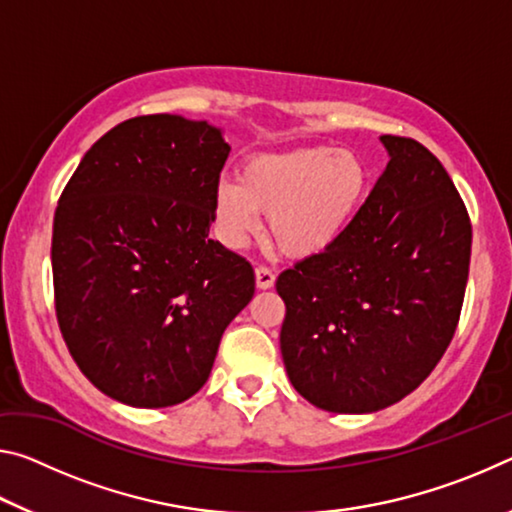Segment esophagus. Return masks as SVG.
I'll use <instances>...</instances> for the list:
<instances>
[{"label": "esophagus", "mask_w": 512, "mask_h": 512, "mask_svg": "<svg viewBox=\"0 0 512 512\" xmlns=\"http://www.w3.org/2000/svg\"><path fill=\"white\" fill-rule=\"evenodd\" d=\"M255 282H257V289H271L275 284V273L266 266H257L255 268Z\"/></svg>", "instance_id": "34e87169"}]
</instances>
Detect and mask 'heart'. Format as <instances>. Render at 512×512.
<instances>
[{"mask_svg": "<svg viewBox=\"0 0 512 512\" xmlns=\"http://www.w3.org/2000/svg\"><path fill=\"white\" fill-rule=\"evenodd\" d=\"M372 192V169L357 151L329 144L257 153L241 164L239 183L214 189V230L223 246L244 248L268 214V235L284 255H325L348 235Z\"/></svg>", "mask_w": 512, "mask_h": 512, "instance_id": "obj_1", "label": "heart"}]
</instances>
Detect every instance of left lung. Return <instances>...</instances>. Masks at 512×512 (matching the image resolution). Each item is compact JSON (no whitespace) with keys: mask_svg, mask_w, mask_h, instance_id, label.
<instances>
[{"mask_svg":"<svg viewBox=\"0 0 512 512\" xmlns=\"http://www.w3.org/2000/svg\"><path fill=\"white\" fill-rule=\"evenodd\" d=\"M384 173L339 244L280 273L284 368L318 409L372 413L415 391L452 343L472 223L440 160L381 135Z\"/></svg>","mask_w":512,"mask_h":512,"instance_id":"8db88e82","label":"left lung"}]
</instances>
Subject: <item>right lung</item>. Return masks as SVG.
<instances>
[{
    "label": "right lung",
    "instance_id": "right-lung-1",
    "mask_svg": "<svg viewBox=\"0 0 512 512\" xmlns=\"http://www.w3.org/2000/svg\"><path fill=\"white\" fill-rule=\"evenodd\" d=\"M228 153L207 121L135 117L92 144L60 194L58 325L76 366L112 400H189L253 298V266L207 237Z\"/></svg>",
    "mask_w": 512,
    "mask_h": 512
}]
</instances>
